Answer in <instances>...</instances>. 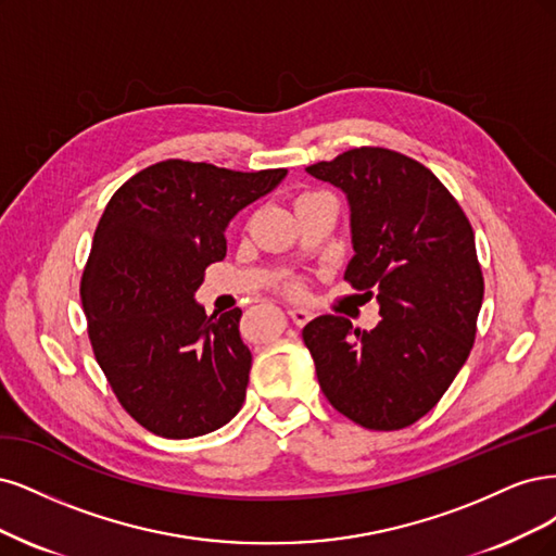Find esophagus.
I'll use <instances>...</instances> for the list:
<instances>
[{"mask_svg": "<svg viewBox=\"0 0 556 556\" xmlns=\"http://www.w3.org/2000/svg\"><path fill=\"white\" fill-rule=\"evenodd\" d=\"M289 316H291V320H293L298 328H302L304 324H309V320L314 318V314L309 309H304V307H291Z\"/></svg>", "mask_w": 556, "mask_h": 556, "instance_id": "1", "label": "esophagus"}]
</instances>
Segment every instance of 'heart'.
<instances>
[{"mask_svg":"<svg viewBox=\"0 0 556 556\" xmlns=\"http://www.w3.org/2000/svg\"><path fill=\"white\" fill-rule=\"evenodd\" d=\"M307 195H316V193H304V195H300V199H307ZM283 289H286V293H289V295H302V291H304L300 281H289V283L283 286Z\"/></svg>","mask_w":556,"mask_h":556,"instance_id":"b5f03b06","label":"heart"}]
</instances>
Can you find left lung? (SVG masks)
Segmentation results:
<instances>
[{
	"label": "left lung",
	"mask_w": 556,
	"mask_h": 556,
	"mask_svg": "<svg viewBox=\"0 0 556 556\" xmlns=\"http://www.w3.org/2000/svg\"><path fill=\"white\" fill-rule=\"evenodd\" d=\"M307 173L349 195L355 256L344 279L383 316L374 330L334 314L304 326L320 390L357 425L404 429L471 353L485 291L473 228L439 177L402 152L363 146Z\"/></svg>",
	"instance_id": "left-lung-1"
}]
</instances>
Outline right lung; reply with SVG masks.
<instances>
[{
    "label": "right lung",
    "instance_id": "add662e5",
    "mask_svg": "<svg viewBox=\"0 0 556 556\" xmlns=\"http://www.w3.org/2000/svg\"><path fill=\"white\" fill-rule=\"evenodd\" d=\"M283 175L166 159L105 205L80 279L87 334L117 402L148 432L193 439L240 410L252 369L242 309L207 316L193 293L226 256L228 222Z\"/></svg>",
    "mask_w": 556,
    "mask_h": 556
}]
</instances>
